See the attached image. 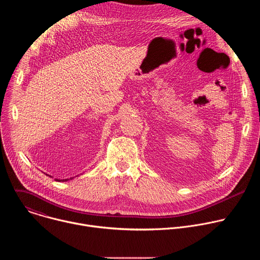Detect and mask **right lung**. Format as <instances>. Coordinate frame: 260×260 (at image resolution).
Returning <instances> with one entry per match:
<instances>
[{"instance_id":"obj_1","label":"right lung","mask_w":260,"mask_h":260,"mask_svg":"<svg viewBox=\"0 0 260 260\" xmlns=\"http://www.w3.org/2000/svg\"><path fill=\"white\" fill-rule=\"evenodd\" d=\"M54 180H56V181H67V180H58V179H54Z\"/></svg>"}]
</instances>
